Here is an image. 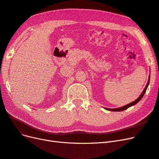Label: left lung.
<instances>
[{"instance_id":"8db88e82","label":"left lung","mask_w":159,"mask_h":159,"mask_svg":"<svg viewBox=\"0 0 159 159\" xmlns=\"http://www.w3.org/2000/svg\"><path fill=\"white\" fill-rule=\"evenodd\" d=\"M149 81H150V77H149V78H148V82H147V85H146L145 88L144 89V90H143V91L142 92V93L141 94V95L139 96V97L135 101H134V102H131V103H129V104H128V105H125V106H123V107H122L116 108V109H108V108H105V109H107V110H108V111H122L125 110V109H128L129 107L133 106V105H135L136 103H137L139 102V101H140V100L142 99V98L143 97V95H145V92H146V90H147V88H148V84H149Z\"/></svg>"}]
</instances>
